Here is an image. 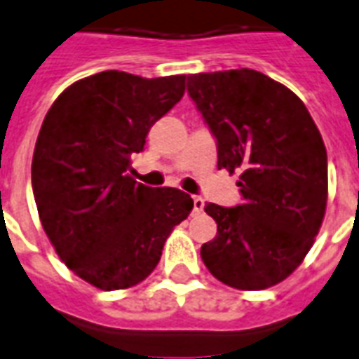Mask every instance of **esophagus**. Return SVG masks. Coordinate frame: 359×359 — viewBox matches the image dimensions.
Wrapping results in <instances>:
<instances>
[{
	"mask_svg": "<svg viewBox=\"0 0 359 359\" xmlns=\"http://www.w3.org/2000/svg\"><path fill=\"white\" fill-rule=\"evenodd\" d=\"M192 201H194V213H201V211H203V207H205V201L201 200V198H198V196H196Z\"/></svg>",
	"mask_w": 359,
	"mask_h": 359,
	"instance_id": "esophagus-1",
	"label": "esophagus"
}]
</instances>
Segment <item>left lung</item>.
Wrapping results in <instances>:
<instances>
[{
	"instance_id": "8db88e82",
	"label": "left lung",
	"mask_w": 359,
	"mask_h": 359,
	"mask_svg": "<svg viewBox=\"0 0 359 359\" xmlns=\"http://www.w3.org/2000/svg\"><path fill=\"white\" fill-rule=\"evenodd\" d=\"M187 87L217 139V167L240 175L243 196L236 207L207 203L217 236L201 259L230 287H272L304 261L323 222V139L301 98L261 72L190 74Z\"/></svg>"
}]
</instances>
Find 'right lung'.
I'll use <instances>...</instances> for the list:
<instances>
[{
  "mask_svg": "<svg viewBox=\"0 0 359 359\" xmlns=\"http://www.w3.org/2000/svg\"><path fill=\"white\" fill-rule=\"evenodd\" d=\"M184 79L98 72L65 89L45 116L32 159L39 220L60 261L93 287L146 280L192 211L188 194L128 172L150 127L182 98Z\"/></svg>",
  "mask_w": 359,
  "mask_h": 359,
  "instance_id": "add662e5",
  "label": "right lung"
}]
</instances>
